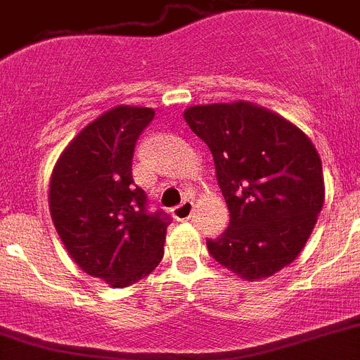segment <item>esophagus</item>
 <instances>
[{
  "label": "esophagus",
  "instance_id": "obj_1",
  "mask_svg": "<svg viewBox=\"0 0 360 360\" xmlns=\"http://www.w3.org/2000/svg\"><path fill=\"white\" fill-rule=\"evenodd\" d=\"M191 216H193V202H189V200L173 209V217L176 221H187Z\"/></svg>",
  "mask_w": 360,
  "mask_h": 360
}]
</instances>
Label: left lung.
I'll list each match as a JSON object with an SVG mask.
<instances>
[{"mask_svg": "<svg viewBox=\"0 0 360 360\" xmlns=\"http://www.w3.org/2000/svg\"><path fill=\"white\" fill-rule=\"evenodd\" d=\"M209 146L229 229L207 240L217 262L248 282L275 275L303 250L325 202L318 150L296 124L250 101L184 110Z\"/></svg>", "mask_w": 360, "mask_h": 360, "instance_id": "left-lung-1", "label": "left lung"}]
</instances>
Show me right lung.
<instances>
[{
	"label": "right lung",
	"mask_w": 360,
	"mask_h": 360,
	"mask_svg": "<svg viewBox=\"0 0 360 360\" xmlns=\"http://www.w3.org/2000/svg\"><path fill=\"white\" fill-rule=\"evenodd\" d=\"M148 107L117 105L65 146L49 180V214L62 245L82 271L110 288H128L164 257L169 221L146 210L134 184L131 157L153 120Z\"/></svg>",
	"instance_id": "obj_1"
}]
</instances>
